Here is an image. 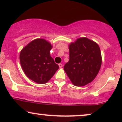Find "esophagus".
<instances>
[{"instance_id":"obj_1","label":"esophagus","mask_w":122,"mask_h":122,"mask_svg":"<svg viewBox=\"0 0 122 122\" xmlns=\"http://www.w3.org/2000/svg\"><path fill=\"white\" fill-rule=\"evenodd\" d=\"M58 66H59L60 67H62V66H63L62 64H58Z\"/></svg>"}]
</instances>
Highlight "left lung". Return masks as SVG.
Instances as JSON below:
<instances>
[{"instance_id":"obj_1","label":"left lung","mask_w":122,"mask_h":122,"mask_svg":"<svg viewBox=\"0 0 122 122\" xmlns=\"http://www.w3.org/2000/svg\"><path fill=\"white\" fill-rule=\"evenodd\" d=\"M69 60L64 69L76 86H83L93 81L102 64L99 46L86 37L78 39L69 45Z\"/></svg>"}]
</instances>
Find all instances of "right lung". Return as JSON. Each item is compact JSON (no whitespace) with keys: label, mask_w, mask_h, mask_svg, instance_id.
Listing matches in <instances>:
<instances>
[{"label":"right lung","mask_w":122,"mask_h":122,"mask_svg":"<svg viewBox=\"0 0 122 122\" xmlns=\"http://www.w3.org/2000/svg\"><path fill=\"white\" fill-rule=\"evenodd\" d=\"M52 45L44 39L34 40L21 50L20 64L25 75L39 84L49 81L59 66L50 56Z\"/></svg>","instance_id":"obj_1"}]
</instances>
